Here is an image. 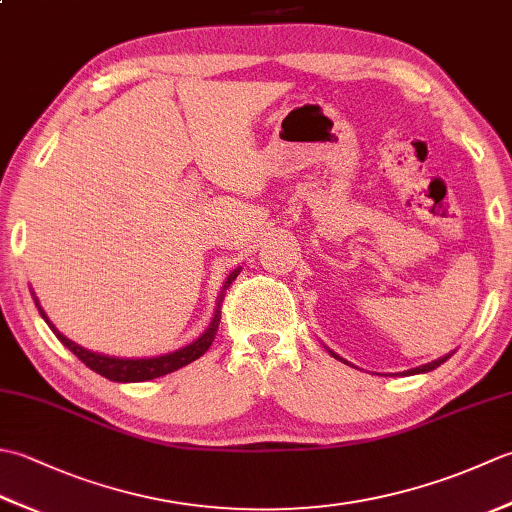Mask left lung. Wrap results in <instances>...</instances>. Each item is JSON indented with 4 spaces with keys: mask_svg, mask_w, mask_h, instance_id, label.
<instances>
[{
    "mask_svg": "<svg viewBox=\"0 0 512 512\" xmlns=\"http://www.w3.org/2000/svg\"><path fill=\"white\" fill-rule=\"evenodd\" d=\"M332 356H334V358H339V356H336L334 352H332ZM449 356H451V354H449ZM449 356H442V358H438V361H433V363H427V365L416 367V369H409V372H405V374H424V372H431V369L440 367L444 361H449ZM339 361H343V358H339Z\"/></svg>",
    "mask_w": 512,
    "mask_h": 512,
    "instance_id": "obj_1",
    "label": "left lung"
}]
</instances>
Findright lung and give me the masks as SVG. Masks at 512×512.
<instances>
[{"label":"right lung","instance_id":"add662e5","mask_svg":"<svg viewBox=\"0 0 512 512\" xmlns=\"http://www.w3.org/2000/svg\"><path fill=\"white\" fill-rule=\"evenodd\" d=\"M237 275H239V268L233 270L231 275H228L226 284H224V288L220 292V297H217L215 317H213L209 328H206V332L200 336V339H195L191 345L182 347V350H178V352H171V354L158 356V358H136V361H132V358H114V356H103V354H94L90 350H85V347L72 343L70 339H65V336L48 321L46 312L41 310L37 299H35V303H37L41 317L46 319V323L50 325V330L57 334V339L65 347H68L72 354H76V358H79V361H83L90 369H94L96 374H101V376L110 378V380H116V383H143V380L160 378V376H167L171 372H176V369L193 363L195 358H200L206 350H209L213 339H215V332H217V328H220L222 301H224V295H226V288H231V284H233Z\"/></svg>","mask_w":512,"mask_h":512}]
</instances>
